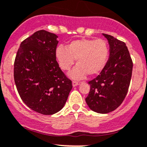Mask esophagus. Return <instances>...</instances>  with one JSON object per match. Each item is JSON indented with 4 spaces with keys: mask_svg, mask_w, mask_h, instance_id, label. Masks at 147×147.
<instances>
[{
    "mask_svg": "<svg viewBox=\"0 0 147 147\" xmlns=\"http://www.w3.org/2000/svg\"><path fill=\"white\" fill-rule=\"evenodd\" d=\"M79 85V82H77V81H73V82H72V86L73 87L77 86V85Z\"/></svg>",
    "mask_w": 147,
    "mask_h": 147,
    "instance_id": "esophagus-1",
    "label": "esophagus"
}]
</instances>
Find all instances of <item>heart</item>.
<instances>
[{"mask_svg":"<svg viewBox=\"0 0 147 147\" xmlns=\"http://www.w3.org/2000/svg\"><path fill=\"white\" fill-rule=\"evenodd\" d=\"M55 57L65 71L69 70L76 59L77 65L69 76L80 80L88 74L90 76L97 75L103 69L109 57V48L103 39H76L69 42L66 48L57 47Z\"/></svg>","mask_w":147,"mask_h":147,"instance_id":"heart-1","label":"heart"}]
</instances>
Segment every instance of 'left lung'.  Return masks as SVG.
I'll return each instance as SVG.
<instances>
[{"mask_svg": "<svg viewBox=\"0 0 147 147\" xmlns=\"http://www.w3.org/2000/svg\"><path fill=\"white\" fill-rule=\"evenodd\" d=\"M102 35L109 44V59L100 75L88 82L90 89L85 101L93 111L108 113L116 109L127 94L133 62L124 42L108 34Z\"/></svg>", "mask_w": 147, "mask_h": 147, "instance_id": "1", "label": "left lung"}]
</instances>
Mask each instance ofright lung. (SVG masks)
Here are the masks:
<instances>
[{"instance_id": "add662e5", "label": "right lung", "mask_w": 147, "mask_h": 147, "mask_svg": "<svg viewBox=\"0 0 147 147\" xmlns=\"http://www.w3.org/2000/svg\"><path fill=\"white\" fill-rule=\"evenodd\" d=\"M57 37L45 30L34 33L21 42L14 62V81L21 100L44 115L59 111L72 88L55 57Z\"/></svg>"}]
</instances>
